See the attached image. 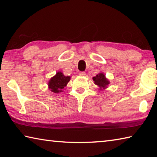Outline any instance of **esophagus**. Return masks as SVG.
Instances as JSON below:
<instances>
[{
  "label": "esophagus",
  "mask_w": 157,
  "mask_h": 157,
  "mask_svg": "<svg viewBox=\"0 0 157 157\" xmlns=\"http://www.w3.org/2000/svg\"><path fill=\"white\" fill-rule=\"evenodd\" d=\"M79 75L85 76V75H86V72H83V71H81V72L79 73Z\"/></svg>",
  "instance_id": "obj_1"
}]
</instances>
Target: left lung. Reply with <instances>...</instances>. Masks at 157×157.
Segmentation results:
<instances>
[{
  "label": "left lung",
  "mask_w": 157,
  "mask_h": 157,
  "mask_svg": "<svg viewBox=\"0 0 157 157\" xmlns=\"http://www.w3.org/2000/svg\"><path fill=\"white\" fill-rule=\"evenodd\" d=\"M93 79H94V83L98 85L100 89H105L109 84V82L105 78V75L102 73L98 74L96 76L93 78Z\"/></svg>",
  "instance_id": "left-lung-1"
}]
</instances>
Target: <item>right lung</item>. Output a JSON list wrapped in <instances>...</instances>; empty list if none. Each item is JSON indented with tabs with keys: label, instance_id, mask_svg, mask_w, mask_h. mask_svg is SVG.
Returning a JSON list of instances; mask_svg holds the SVG:
<instances>
[{
	"label": "right lung",
	"instance_id": "obj_1",
	"mask_svg": "<svg viewBox=\"0 0 157 157\" xmlns=\"http://www.w3.org/2000/svg\"><path fill=\"white\" fill-rule=\"evenodd\" d=\"M70 77L64 76L62 72H58L53 78L50 79L48 82L49 89L55 94L62 92L63 88L70 81Z\"/></svg>",
	"mask_w": 157,
	"mask_h": 157
}]
</instances>
